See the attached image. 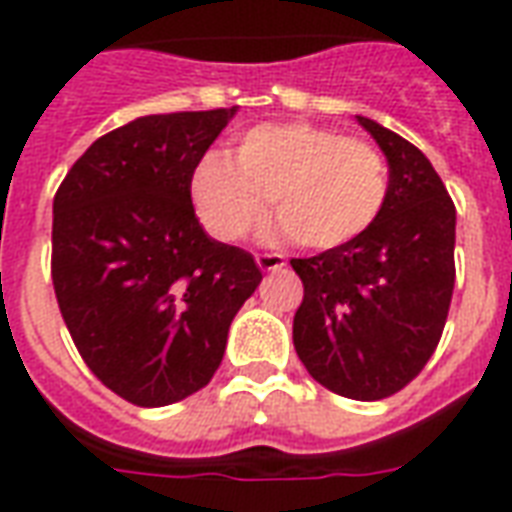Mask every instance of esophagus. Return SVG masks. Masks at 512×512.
<instances>
[{
    "instance_id": "1",
    "label": "esophagus",
    "mask_w": 512,
    "mask_h": 512,
    "mask_svg": "<svg viewBox=\"0 0 512 512\" xmlns=\"http://www.w3.org/2000/svg\"><path fill=\"white\" fill-rule=\"evenodd\" d=\"M257 266L260 271H279V268H285V257L277 255V252H263V255H257Z\"/></svg>"
}]
</instances>
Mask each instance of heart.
<instances>
[{
	"label": "heart",
	"instance_id": "b5f03b06",
	"mask_svg": "<svg viewBox=\"0 0 512 512\" xmlns=\"http://www.w3.org/2000/svg\"><path fill=\"white\" fill-rule=\"evenodd\" d=\"M389 169L376 145L312 123L246 131L235 156L211 150L191 175V202L219 241L252 235L277 202L282 230L304 249H337L381 216Z\"/></svg>",
	"mask_w": 512,
	"mask_h": 512
}]
</instances>
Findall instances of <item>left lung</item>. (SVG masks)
I'll list each match as a JSON object with an SVG mask.
<instances>
[{
  "instance_id": "8db88e82",
  "label": "left lung",
  "mask_w": 512,
  "mask_h": 512,
  "mask_svg": "<svg viewBox=\"0 0 512 512\" xmlns=\"http://www.w3.org/2000/svg\"><path fill=\"white\" fill-rule=\"evenodd\" d=\"M389 161L376 224L321 255L293 257L304 285L293 345L318 384L354 400H381L428 365L455 285V205L425 153L359 117Z\"/></svg>"
}]
</instances>
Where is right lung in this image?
<instances>
[{"label": "right lung", "mask_w": 512, "mask_h": 512, "mask_svg": "<svg viewBox=\"0 0 512 512\" xmlns=\"http://www.w3.org/2000/svg\"><path fill=\"white\" fill-rule=\"evenodd\" d=\"M233 112L136 117L95 139L54 194L62 321L93 376L134 406L200 392L263 279L249 252L202 233L191 205L194 167Z\"/></svg>", "instance_id": "add662e5"}]
</instances>
